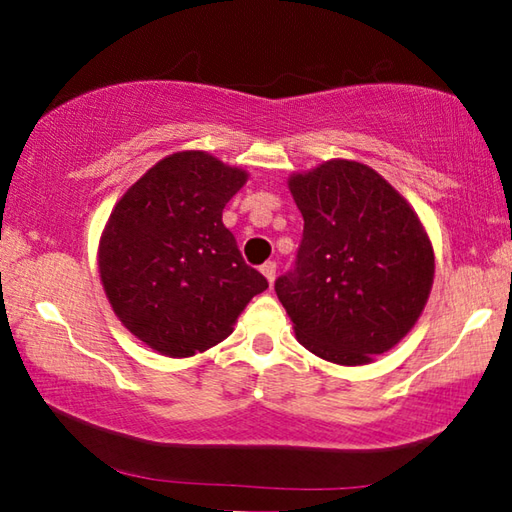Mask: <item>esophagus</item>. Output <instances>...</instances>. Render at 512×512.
<instances>
[{"mask_svg":"<svg viewBox=\"0 0 512 512\" xmlns=\"http://www.w3.org/2000/svg\"><path fill=\"white\" fill-rule=\"evenodd\" d=\"M261 272H263V276L267 279V283L274 285V279H276V263L267 261V263L261 267Z\"/></svg>","mask_w":512,"mask_h":512,"instance_id":"34e87169","label":"esophagus"}]
</instances>
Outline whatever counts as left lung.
<instances>
[{
    "label": "left lung",
    "instance_id": "8db88e82",
    "mask_svg": "<svg viewBox=\"0 0 512 512\" xmlns=\"http://www.w3.org/2000/svg\"><path fill=\"white\" fill-rule=\"evenodd\" d=\"M288 188L303 240L276 297L310 353L369 364L423 315L434 283L432 240L405 197L360 161H324L292 173Z\"/></svg>",
    "mask_w": 512,
    "mask_h": 512
}]
</instances>
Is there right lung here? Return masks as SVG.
Listing matches in <instances>:
<instances>
[{
    "label": "right lung",
    "instance_id": "1",
    "mask_svg": "<svg viewBox=\"0 0 512 512\" xmlns=\"http://www.w3.org/2000/svg\"><path fill=\"white\" fill-rule=\"evenodd\" d=\"M247 179V170L204 150L173 152L107 218L98 242L105 297L121 324L159 355L209 351L267 290L222 224V209Z\"/></svg>",
    "mask_w": 512,
    "mask_h": 512
}]
</instances>
